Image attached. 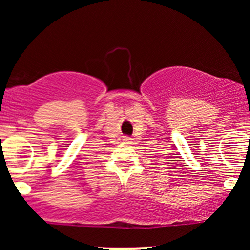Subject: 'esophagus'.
<instances>
[{
    "label": "esophagus",
    "instance_id": "esophagus-1",
    "mask_svg": "<svg viewBox=\"0 0 250 250\" xmlns=\"http://www.w3.org/2000/svg\"><path fill=\"white\" fill-rule=\"evenodd\" d=\"M125 140H127V141H128V140H129V139H125ZM127 143H129V142H127Z\"/></svg>",
    "mask_w": 250,
    "mask_h": 250
}]
</instances>
